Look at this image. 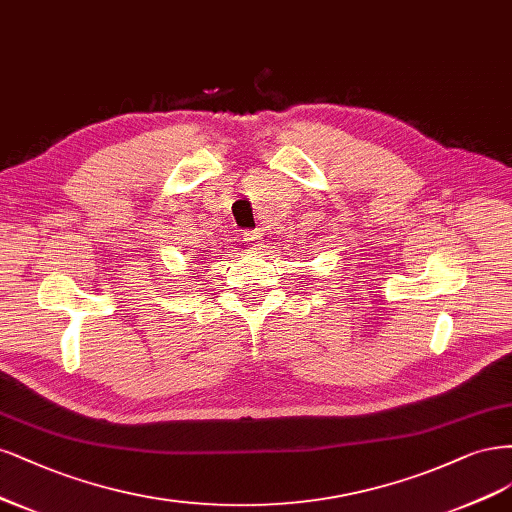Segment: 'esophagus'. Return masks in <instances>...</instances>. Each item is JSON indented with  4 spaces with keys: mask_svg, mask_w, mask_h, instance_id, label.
I'll return each mask as SVG.
<instances>
[{
    "mask_svg": "<svg viewBox=\"0 0 512 512\" xmlns=\"http://www.w3.org/2000/svg\"><path fill=\"white\" fill-rule=\"evenodd\" d=\"M242 240H244L246 244H249L251 249H255V251L261 246V234H259V232H244V234H242Z\"/></svg>",
    "mask_w": 512,
    "mask_h": 512,
    "instance_id": "obj_1",
    "label": "esophagus"
}]
</instances>
